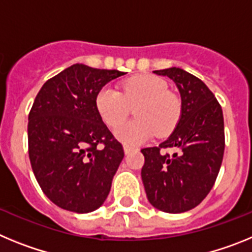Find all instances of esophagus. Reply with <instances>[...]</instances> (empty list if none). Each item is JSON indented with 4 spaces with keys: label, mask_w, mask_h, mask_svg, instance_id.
<instances>
[{
    "label": "esophagus",
    "mask_w": 252,
    "mask_h": 252,
    "mask_svg": "<svg viewBox=\"0 0 252 252\" xmlns=\"http://www.w3.org/2000/svg\"><path fill=\"white\" fill-rule=\"evenodd\" d=\"M131 150H132V148H130V146H128V145H125V146H124V151H125V154L131 153Z\"/></svg>",
    "instance_id": "obj_1"
}]
</instances>
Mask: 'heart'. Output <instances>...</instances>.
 <instances>
[{
	"label": "heart",
	"mask_w": 252,
	"mask_h": 252,
	"mask_svg": "<svg viewBox=\"0 0 252 252\" xmlns=\"http://www.w3.org/2000/svg\"><path fill=\"white\" fill-rule=\"evenodd\" d=\"M137 105V120L126 123L115 130L116 137L126 145L135 146L157 133L165 136L173 131L180 117L182 104L174 93L168 91L164 79L151 74L135 75L122 84V93L112 87H103L95 97V107L102 120L116 127Z\"/></svg>",
	"instance_id": "b5f03b06"
}]
</instances>
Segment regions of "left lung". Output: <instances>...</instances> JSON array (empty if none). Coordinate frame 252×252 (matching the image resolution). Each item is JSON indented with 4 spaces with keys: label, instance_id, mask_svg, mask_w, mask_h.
<instances>
[{
    "label": "left lung",
    "instance_id": "1",
    "mask_svg": "<svg viewBox=\"0 0 252 252\" xmlns=\"http://www.w3.org/2000/svg\"><path fill=\"white\" fill-rule=\"evenodd\" d=\"M174 82L182 98L177 127L159 146L142 149V183L148 199L166 213L194 208L212 189L224 151L222 108L208 87L180 68L155 70ZM177 148L171 157L161 148Z\"/></svg>",
    "mask_w": 252,
    "mask_h": 252
}]
</instances>
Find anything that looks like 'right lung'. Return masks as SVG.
Listing matches in <instances>:
<instances>
[{
    "mask_svg": "<svg viewBox=\"0 0 252 252\" xmlns=\"http://www.w3.org/2000/svg\"><path fill=\"white\" fill-rule=\"evenodd\" d=\"M124 74L73 64L37 93L29 113V158L44 194L60 208L92 212L110 193L125 153L102 121L95 97Z\"/></svg>",
    "mask_w": 252,
    "mask_h": 252,
    "instance_id": "right-lung-1",
    "label": "right lung"
}]
</instances>
